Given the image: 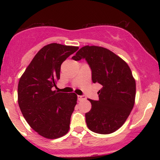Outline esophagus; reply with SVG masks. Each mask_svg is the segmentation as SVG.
I'll return each instance as SVG.
<instances>
[{"mask_svg": "<svg viewBox=\"0 0 160 160\" xmlns=\"http://www.w3.org/2000/svg\"><path fill=\"white\" fill-rule=\"evenodd\" d=\"M86 96H84V95H78V99L79 101L86 100Z\"/></svg>", "mask_w": 160, "mask_h": 160, "instance_id": "esophagus-1", "label": "esophagus"}]
</instances>
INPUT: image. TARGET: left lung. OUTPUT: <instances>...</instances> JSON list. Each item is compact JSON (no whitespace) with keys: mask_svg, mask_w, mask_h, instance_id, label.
I'll use <instances>...</instances> for the list:
<instances>
[{"mask_svg":"<svg viewBox=\"0 0 160 160\" xmlns=\"http://www.w3.org/2000/svg\"><path fill=\"white\" fill-rule=\"evenodd\" d=\"M84 59L92 71V80L101 84L98 101L89 99L92 108L86 113V122L92 132L111 134L120 128L135 104L136 85L130 68L109 49L85 46L72 57Z\"/></svg>","mask_w":160,"mask_h":160,"instance_id":"left-lung-1","label":"left lung"}]
</instances>
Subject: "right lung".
<instances>
[{"label":"right lung","instance_id":"add662e5","mask_svg":"<svg viewBox=\"0 0 160 160\" xmlns=\"http://www.w3.org/2000/svg\"><path fill=\"white\" fill-rule=\"evenodd\" d=\"M79 48L50 43L40 49L18 84V102L25 120L34 131L49 139L68 133L77 104L75 93L52 91L60 79L61 65Z\"/></svg>","mask_w":160,"mask_h":160}]
</instances>
